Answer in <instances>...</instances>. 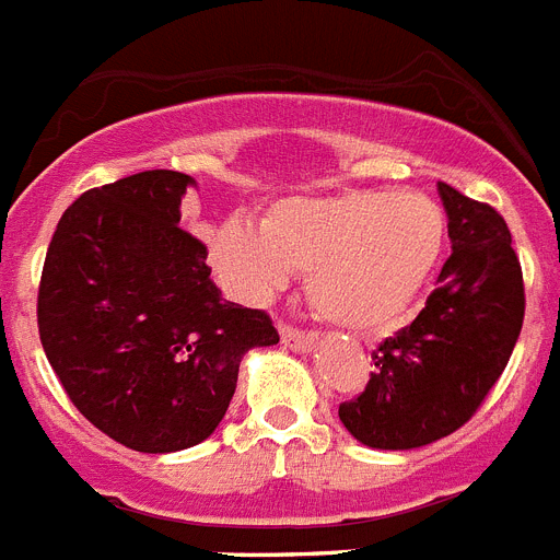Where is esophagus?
Returning a JSON list of instances; mask_svg holds the SVG:
<instances>
[{
    "label": "esophagus",
    "instance_id": "obj_1",
    "mask_svg": "<svg viewBox=\"0 0 560 560\" xmlns=\"http://www.w3.org/2000/svg\"><path fill=\"white\" fill-rule=\"evenodd\" d=\"M280 339H283L285 348L294 350V353H311L316 341H319V336L308 334V330L291 328V325H283V328H280Z\"/></svg>",
    "mask_w": 560,
    "mask_h": 560
}]
</instances>
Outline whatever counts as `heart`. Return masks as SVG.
<instances>
[{"mask_svg":"<svg viewBox=\"0 0 560 560\" xmlns=\"http://www.w3.org/2000/svg\"><path fill=\"white\" fill-rule=\"evenodd\" d=\"M443 212L420 192L345 190L291 196L260 224L232 215L207 230V255L221 283L264 303L308 271V296L328 323L384 334L407 316L443 249Z\"/></svg>","mask_w":560,"mask_h":560,"instance_id":"1","label":"heart"}]
</instances>
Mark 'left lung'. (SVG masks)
I'll return each mask as SVG.
<instances>
[{
	"label": "left lung",
	"instance_id": "left-lung-1",
	"mask_svg": "<svg viewBox=\"0 0 560 560\" xmlns=\"http://www.w3.org/2000/svg\"><path fill=\"white\" fill-rule=\"evenodd\" d=\"M452 255L415 323L373 353L375 373L339 420L384 452L429 446L468 423L508 368L524 319L522 266L493 207L438 185Z\"/></svg>",
	"mask_w": 560,
	"mask_h": 560
}]
</instances>
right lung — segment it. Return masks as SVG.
Wrapping results in <instances>:
<instances>
[{"mask_svg": "<svg viewBox=\"0 0 560 560\" xmlns=\"http://www.w3.org/2000/svg\"><path fill=\"white\" fill-rule=\"evenodd\" d=\"M187 187V173L142 171L86 190L38 285V334L69 400L145 454L210 438L241 359L280 341L264 311L226 303L210 280L207 246L179 226Z\"/></svg>", "mask_w": 560, "mask_h": 560, "instance_id": "add662e5", "label": "right lung"}]
</instances>
